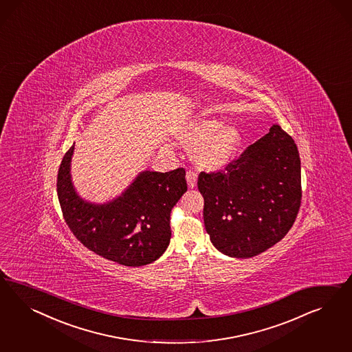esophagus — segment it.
<instances>
[{
  "instance_id": "1",
  "label": "esophagus",
  "mask_w": 352,
  "mask_h": 352,
  "mask_svg": "<svg viewBox=\"0 0 352 352\" xmlns=\"http://www.w3.org/2000/svg\"><path fill=\"white\" fill-rule=\"evenodd\" d=\"M186 179H187V183H188V187H190V188H195V187H196V183H197V173L191 170L187 171Z\"/></svg>"
}]
</instances>
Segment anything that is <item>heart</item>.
Here are the masks:
<instances>
[{
  "label": "heart",
  "instance_id": "obj_1",
  "mask_svg": "<svg viewBox=\"0 0 352 352\" xmlns=\"http://www.w3.org/2000/svg\"><path fill=\"white\" fill-rule=\"evenodd\" d=\"M179 139L187 148H195L193 159L204 169L217 170L234 160L241 147L243 137L234 125L223 120L201 116L187 122L179 131Z\"/></svg>",
  "mask_w": 352,
  "mask_h": 352
}]
</instances>
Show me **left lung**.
<instances>
[{"label":"left lung","mask_w":352,"mask_h":352,"mask_svg":"<svg viewBox=\"0 0 352 352\" xmlns=\"http://www.w3.org/2000/svg\"><path fill=\"white\" fill-rule=\"evenodd\" d=\"M197 187L213 245L226 256H258L296 222L302 200L297 144L274 125L224 169L201 171Z\"/></svg>","instance_id":"8db88e82"}]
</instances>
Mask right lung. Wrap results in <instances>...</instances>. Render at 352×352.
<instances>
[{
	"instance_id": "1",
	"label": "right lung",
	"mask_w": 352,
	"mask_h": 352,
	"mask_svg": "<svg viewBox=\"0 0 352 352\" xmlns=\"http://www.w3.org/2000/svg\"><path fill=\"white\" fill-rule=\"evenodd\" d=\"M75 146L64 155L56 191L64 221L76 239L108 261L144 266L162 256L170 243V213L187 191L186 170L143 171L116 200L103 205L77 196L69 174Z\"/></svg>"
}]
</instances>
